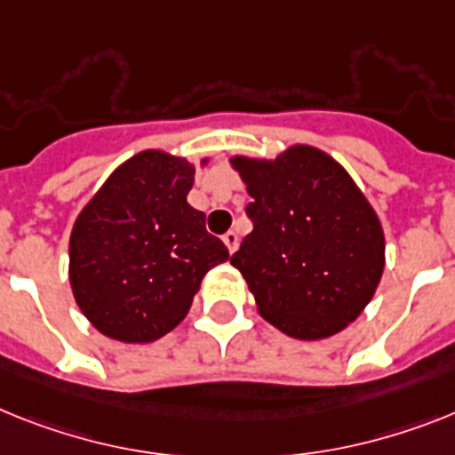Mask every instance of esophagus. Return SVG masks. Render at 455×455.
<instances>
[{
    "label": "esophagus",
    "instance_id": "1",
    "mask_svg": "<svg viewBox=\"0 0 455 455\" xmlns=\"http://www.w3.org/2000/svg\"><path fill=\"white\" fill-rule=\"evenodd\" d=\"M224 245L228 247V251H231V254H234L235 250H238V243H240V238H238V234H235V231H227V234H224Z\"/></svg>",
    "mask_w": 455,
    "mask_h": 455
}]
</instances>
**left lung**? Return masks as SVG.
<instances>
[{
	"instance_id": "1",
	"label": "left lung",
	"mask_w": 455,
	"mask_h": 455,
	"mask_svg": "<svg viewBox=\"0 0 455 455\" xmlns=\"http://www.w3.org/2000/svg\"><path fill=\"white\" fill-rule=\"evenodd\" d=\"M251 204L231 263L266 322L299 339L351 323L384 273V231L354 180L326 152L293 145L275 162L231 159Z\"/></svg>"
}]
</instances>
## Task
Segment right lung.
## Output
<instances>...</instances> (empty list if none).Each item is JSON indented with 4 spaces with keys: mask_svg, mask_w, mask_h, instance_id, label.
Returning <instances> with one entry per match:
<instances>
[{
    "mask_svg": "<svg viewBox=\"0 0 455 455\" xmlns=\"http://www.w3.org/2000/svg\"><path fill=\"white\" fill-rule=\"evenodd\" d=\"M192 164L166 152L132 156L80 212L68 243L76 303L120 342H152L192 307L204 275L228 259L187 204Z\"/></svg>",
    "mask_w": 455,
    "mask_h": 455,
    "instance_id": "add662e5",
    "label": "right lung"
}]
</instances>
